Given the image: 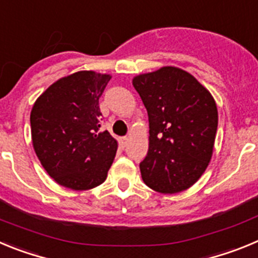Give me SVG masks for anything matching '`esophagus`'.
<instances>
[{
    "mask_svg": "<svg viewBox=\"0 0 258 258\" xmlns=\"http://www.w3.org/2000/svg\"><path fill=\"white\" fill-rule=\"evenodd\" d=\"M127 141H129V138H127V137H122L121 140H120V142H121L122 147H125V146L127 145Z\"/></svg>",
    "mask_w": 258,
    "mask_h": 258,
    "instance_id": "esophagus-1",
    "label": "esophagus"
}]
</instances>
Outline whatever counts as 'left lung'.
<instances>
[{"mask_svg":"<svg viewBox=\"0 0 258 258\" xmlns=\"http://www.w3.org/2000/svg\"><path fill=\"white\" fill-rule=\"evenodd\" d=\"M133 86L149 113V152L140 164L142 179L161 194H177L202 177L212 159L217 106L192 75L161 67L138 75Z\"/></svg>","mask_w":258,"mask_h":258,"instance_id":"1","label":"left lung"}]
</instances>
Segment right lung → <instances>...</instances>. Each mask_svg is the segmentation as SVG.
<instances>
[{
	"instance_id": "obj_1",
	"label": "right lung",
	"mask_w": 258,
	"mask_h": 258,
	"mask_svg": "<svg viewBox=\"0 0 258 258\" xmlns=\"http://www.w3.org/2000/svg\"><path fill=\"white\" fill-rule=\"evenodd\" d=\"M109 75L80 71L50 85L31 111L32 143L44 169L71 190L103 183L117 151V141L99 132V98Z\"/></svg>"
}]
</instances>
